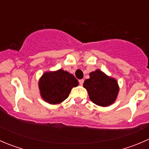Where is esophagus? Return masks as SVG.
<instances>
[{
    "label": "esophagus",
    "mask_w": 149,
    "mask_h": 149,
    "mask_svg": "<svg viewBox=\"0 0 149 149\" xmlns=\"http://www.w3.org/2000/svg\"><path fill=\"white\" fill-rule=\"evenodd\" d=\"M79 84H80V85H83L84 80V79H81V80L79 81Z\"/></svg>",
    "instance_id": "1"
}]
</instances>
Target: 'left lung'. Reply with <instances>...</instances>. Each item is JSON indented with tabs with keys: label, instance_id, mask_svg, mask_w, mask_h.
Here are the masks:
<instances>
[{
	"label": "left lung",
	"instance_id": "obj_1",
	"mask_svg": "<svg viewBox=\"0 0 149 149\" xmlns=\"http://www.w3.org/2000/svg\"><path fill=\"white\" fill-rule=\"evenodd\" d=\"M89 76V79L84 81V87L86 88L90 100L99 106L112 104L119 91L117 81L100 70L91 72Z\"/></svg>",
	"mask_w": 149,
	"mask_h": 149
}]
</instances>
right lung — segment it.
<instances>
[{
	"label": "right lung",
	"instance_id": "obj_1",
	"mask_svg": "<svg viewBox=\"0 0 149 149\" xmlns=\"http://www.w3.org/2000/svg\"><path fill=\"white\" fill-rule=\"evenodd\" d=\"M78 85L77 79L62 69L44 73L39 82L42 97L45 101L52 104L64 101L68 98L72 88Z\"/></svg>",
	"mask_w": 149,
	"mask_h": 149
}]
</instances>
